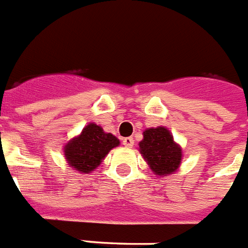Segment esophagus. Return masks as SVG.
Listing matches in <instances>:
<instances>
[{
  "label": "esophagus",
  "mask_w": 248,
  "mask_h": 248,
  "mask_svg": "<svg viewBox=\"0 0 248 248\" xmlns=\"http://www.w3.org/2000/svg\"><path fill=\"white\" fill-rule=\"evenodd\" d=\"M133 143H135V140L132 137H124V139H122V145L126 146V147H132Z\"/></svg>",
  "instance_id": "esophagus-1"
}]
</instances>
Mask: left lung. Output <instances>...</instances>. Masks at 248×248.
<instances>
[{
  "mask_svg": "<svg viewBox=\"0 0 248 248\" xmlns=\"http://www.w3.org/2000/svg\"><path fill=\"white\" fill-rule=\"evenodd\" d=\"M140 152L147 161L155 175H170L178 169L181 163L180 146L165 127L148 128L143 132L140 142Z\"/></svg>",
  "mask_w": 248,
  "mask_h": 248,
  "instance_id": "1",
  "label": "left lung"
}]
</instances>
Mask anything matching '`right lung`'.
I'll use <instances>...</instances> for the list:
<instances>
[{
  "mask_svg": "<svg viewBox=\"0 0 248 248\" xmlns=\"http://www.w3.org/2000/svg\"><path fill=\"white\" fill-rule=\"evenodd\" d=\"M120 141L111 133H105L100 126L90 124L78 137L68 142L64 147V156L73 169L88 173L96 169Z\"/></svg>",
  "mask_w": 248,
  "mask_h": 248,
  "instance_id": "1",
  "label": "right lung"
}]
</instances>
